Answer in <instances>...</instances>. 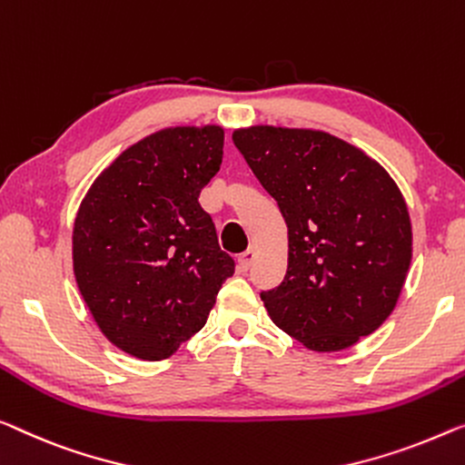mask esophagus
Segmentation results:
<instances>
[{"mask_svg": "<svg viewBox=\"0 0 465 465\" xmlns=\"http://www.w3.org/2000/svg\"><path fill=\"white\" fill-rule=\"evenodd\" d=\"M254 259H256V252H254V248H248L246 252H242L240 256H238V269L240 272H248V269L252 267V262H254Z\"/></svg>", "mask_w": 465, "mask_h": 465, "instance_id": "esophagus-1", "label": "esophagus"}]
</instances>
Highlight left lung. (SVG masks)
Masks as SVG:
<instances>
[{
    "label": "left lung",
    "instance_id": "obj_1",
    "mask_svg": "<svg viewBox=\"0 0 465 465\" xmlns=\"http://www.w3.org/2000/svg\"><path fill=\"white\" fill-rule=\"evenodd\" d=\"M288 225V272L261 299L275 325L330 352L378 330L405 283L411 223L397 183L355 145L311 129L232 135Z\"/></svg>",
    "mask_w": 465,
    "mask_h": 465
}]
</instances>
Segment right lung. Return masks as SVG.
<instances>
[{"instance_id": "add662e5", "label": "right lung", "mask_w": 465, "mask_h": 465, "mask_svg": "<svg viewBox=\"0 0 465 465\" xmlns=\"http://www.w3.org/2000/svg\"><path fill=\"white\" fill-rule=\"evenodd\" d=\"M223 161V129H164L95 179L74 219V277L104 336L143 361L203 330L235 262L200 190Z\"/></svg>"}]
</instances>
